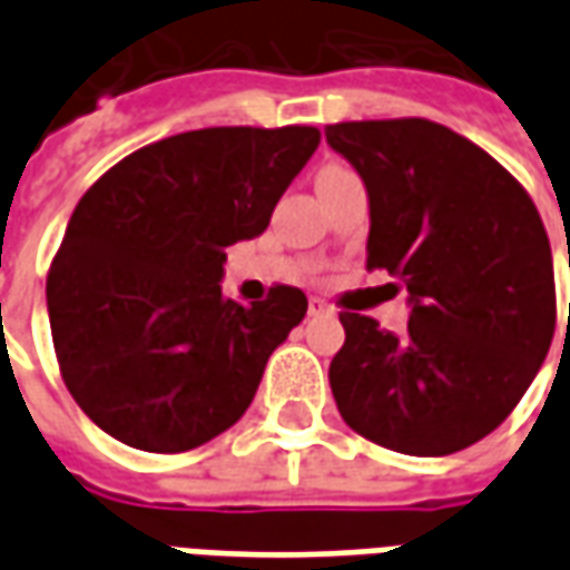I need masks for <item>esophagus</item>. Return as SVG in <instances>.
Listing matches in <instances>:
<instances>
[{
	"label": "esophagus",
	"instance_id": "esophagus-1",
	"mask_svg": "<svg viewBox=\"0 0 570 570\" xmlns=\"http://www.w3.org/2000/svg\"><path fill=\"white\" fill-rule=\"evenodd\" d=\"M308 311L311 314H333V305H330V302H323L321 296H311Z\"/></svg>",
	"mask_w": 570,
	"mask_h": 570
}]
</instances>
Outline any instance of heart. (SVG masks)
I'll return each mask as SVG.
<instances>
[{"label":"heart","mask_w":570,"mask_h":570,"mask_svg":"<svg viewBox=\"0 0 570 570\" xmlns=\"http://www.w3.org/2000/svg\"><path fill=\"white\" fill-rule=\"evenodd\" d=\"M345 174H354V170H347L345 164H326L321 170V179H330V176H345Z\"/></svg>","instance_id":"obj_1"}]
</instances>
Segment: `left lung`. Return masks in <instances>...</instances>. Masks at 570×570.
Here are the masks:
<instances>
[{
    "label": "left lung",
    "instance_id": "obj_1",
    "mask_svg": "<svg viewBox=\"0 0 570 570\" xmlns=\"http://www.w3.org/2000/svg\"><path fill=\"white\" fill-rule=\"evenodd\" d=\"M326 142L370 191L366 268L396 274L412 302L403 335L338 314L335 406L384 449L461 452L507 421L550 351L556 277L538 207L489 151L428 118L338 121Z\"/></svg>",
    "mask_w": 570,
    "mask_h": 570
}]
</instances>
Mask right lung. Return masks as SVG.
<instances>
[{"instance_id": "right-lung-1", "label": "right lung", "mask_w": 570, "mask_h": 570, "mask_svg": "<svg viewBox=\"0 0 570 570\" xmlns=\"http://www.w3.org/2000/svg\"><path fill=\"white\" fill-rule=\"evenodd\" d=\"M321 130L200 128L109 167L48 268V317L81 412L142 452H188L235 424L308 298L223 296L225 247L262 235Z\"/></svg>"}]
</instances>
